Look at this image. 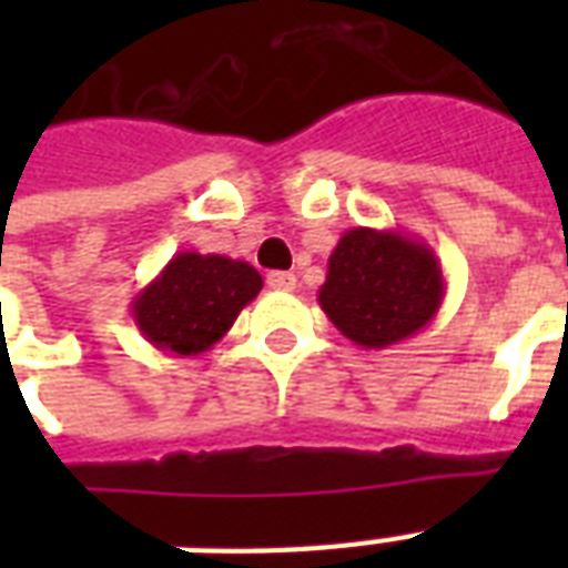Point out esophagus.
Returning <instances> with one entry per match:
<instances>
[{
  "label": "esophagus",
  "mask_w": 568,
  "mask_h": 568,
  "mask_svg": "<svg viewBox=\"0 0 568 568\" xmlns=\"http://www.w3.org/2000/svg\"><path fill=\"white\" fill-rule=\"evenodd\" d=\"M267 288H274V292H294L297 288V276L288 274V271H271L267 274Z\"/></svg>",
  "instance_id": "obj_1"
}]
</instances>
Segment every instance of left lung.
I'll return each mask as SVG.
<instances>
[{
    "label": "left lung",
    "instance_id": "1",
    "mask_svg": "<svg viewBox=\"0 0 568 568\" xmlns=\"http://www.w3.org/2000/svg\"><path fill=\"white\" fill-rule=\"evenodd\" d=\"M445 276L436 253L400 230L354 226L329 253L321 310L365 351L413 338L436 318Z\"/></svg>",
    "mask_w": 568,
    "mask_h": 568
}]
</instances>
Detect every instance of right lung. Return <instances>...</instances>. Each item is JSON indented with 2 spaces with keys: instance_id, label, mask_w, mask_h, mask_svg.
Here are the masks:
<instances>
[{
  "instance_id": "1",
  "label": "right lung",
  "mask_w": 568,
  "mask_h": 568,
  "mask_svg": "<svg viewBox=\"0 0 568 568\" xmlns=\"http://www.w3.org/2000/svg\"><path fill=\"white\" fill-rule=\"evenodd\" d=\"M258 292L262 276L247 262L185 250L132 297L129 310L155 351L196 356L230 333Z\"/></svg>"
}]
</instances>
